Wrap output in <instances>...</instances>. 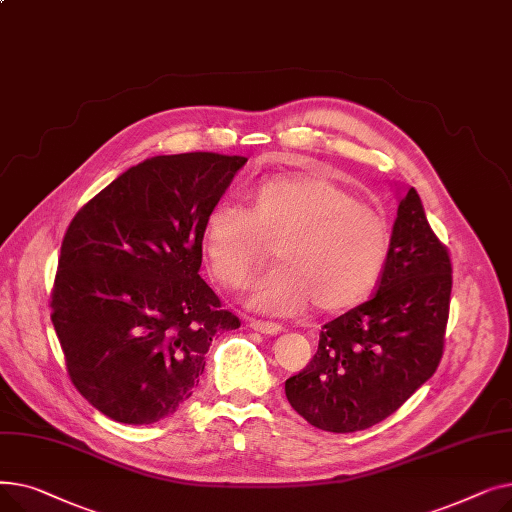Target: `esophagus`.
Instances as JSON below:
<instances>
[{"label": "esophagus", "instance_id": "obj_1", "mask_svg": "<svg viewBox=\"0 0 512 512\" xmlns=\"http://www.w3.org/2000/svg\"><path fill=\"white\" fill-rule=\"evenodd\" d=\"M255 332H261V334H280L282 332V326L280 324H274V321H263V319H251L249 324Z\"/></svg>", "mask_w": 512, "mask_h": 512}]
</instances>
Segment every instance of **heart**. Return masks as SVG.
<instances>
[{
	"mask_svg": "<svg viewBox=\"0 0 512 512\" xmlns=\"http://www.w3.org/2000/svg\"><path fill=\"white\" fill-rule=\"evenodd\" d=\"M251 199V211L222 201L205 218L203 249L222 284L245 286L276 245L278 265L249 292L253 309L290 315L313 301L321 313H338L367 297L390 251L384 218L311 172L263 180Z\"/></svg>",
	"mask_w": 512,
	"mask_h": 512,
	"instance_id": "1",
	"label": "heart"
}]
</instances>
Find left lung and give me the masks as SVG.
<instances>
[{
  "label": "left lung",
  "instance_id": "8db88e82",
  "mask_svg": "<svg viewBox=\"0 0 512 512\" xmlns=\"http://www.w3.org/2000/svg\"><path fill=\"white\" fill-rule=\"evenodd\" d=\"M450 290L448 249L411 186L398 203L378 290L321 328L315 357L286 380L290 407L334 434L390 417L440 365Z\"/></svg>",
  "mask_w": 512,
  "mask_h": 512
}]
</instances>
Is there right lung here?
I'll use <instances>...</instances> for the list:
<instances>
[{
    "label": "right lung",
    "instance_id": "1",
    "mask_svg": "<svg viewBox=\"0 0 512 512\" xmlns=\"http://www.w3.org/2000/svg\"><path fill=\"white\" fill-rule=\"evenodd\" d=\"M247 157L157 155L78 209L51 321L72 384L114 421L149 425L191 398L211 340L240 321L199 276L203 228Z\"/></svg>",
    "mask_w": 512,
    "mask_h": 512
}]
</instances>
